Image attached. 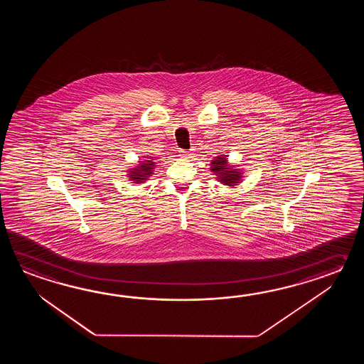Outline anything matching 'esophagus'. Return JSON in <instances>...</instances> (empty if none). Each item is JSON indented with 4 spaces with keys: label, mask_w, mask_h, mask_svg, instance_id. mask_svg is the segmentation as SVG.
<instances>
[{
    "label": "esophagus",
    "mask_w": 364,
    "mask_h": 364,
    "mask_svg": "<svg viewBox=\"0 0 364 364\" xmlns=\"http://www.w3.org/2000/svg\"><path fill=\"white\" fill-rule=\"evenodd\" d=\"M179 156H181L182 159H188V157H190V152L185 151V149H179Z\"/></svg>",
    "instance_id": "1"
}]
</instances>
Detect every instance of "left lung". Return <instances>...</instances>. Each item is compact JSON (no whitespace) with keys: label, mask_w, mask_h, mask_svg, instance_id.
Instances as JSON below:
<instances>
[{"label":"left lung","mask_w":364,"mask_h":364,"mask_svg":"<svg viewBox=\"0 0 364 364\" xmlns=\"http://www.w3.org/2000/svg\"><path fill=\"white\" fill-rule=\"evenodd\" d=\"M228 161L224 156H218L212 161V171H215V174L218 176L220 182H223L224 185L232 186L237 185L240 182V173L237 171H232L230 168H228Z\"/></svg>","instance_id":"8db88e82"}]
</instances>
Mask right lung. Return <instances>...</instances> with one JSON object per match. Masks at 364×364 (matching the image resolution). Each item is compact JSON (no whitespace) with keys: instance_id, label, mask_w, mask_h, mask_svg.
<instances>
[{"instance_id":"right-lung-1","label":"right lung","mask_w":364,"mask_h":364,"mask_svg":"<svg viewBox=\"0 0 364 364\" xmlns=\"http://www.w3.org/2000/svg\"><path fill=\"white\" fill-rule=\"evenodd\" d=\"M139 168H136V169H132V171H130L132 174H130V178L132 181H135V183H140V182H143V181H146L147 179L148 176L149 174H152V168H154V164L152 161H140Z\"/></svg>"}]
</instances>
